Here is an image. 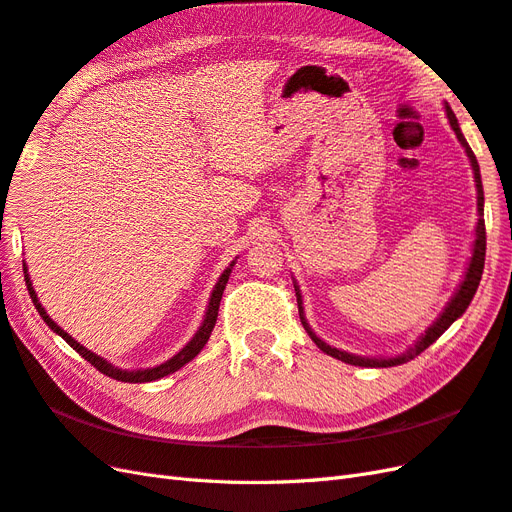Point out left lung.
<instances>
[{"instance_id": "obj_1", "label": "left lung", "mask_w": 512, "mask_h": 512, "mask_svg": "<svg viewBox=\"0 0 512 512\" xmlns=\"http://www.w3.org/2000/svg\"><path fill=\"white\" fill-rule=\"evenodd\" d=\"M445 115L447 119H450V126L456 134L458 143L465 147L467 152V158L471 162V169H473V180H476V191H478V226H476V241H473V252H471V260H469V267L465 271V278L463 282H460L458 291L454 293V297L450 299V304L445 306L443 313L439 315V319H436L432 326L426 330V334L419 336V341L410 347L408 352L400 354V356H391V358H367V356H356V354H350V352H343V350H336V347L328 345L323 339H319V336L313 332V328L308 326V321L304 317V306H302V293H299V286L295 284V295H297V308H299V319H302V326L304 330L308 332L310 339L315 341V345L319 347L321 352H326L328 356L332 358H339L343 360V363L347 365H358V367H395V365H402V363H408V360H413L415 356H419L423 350H428V347L439 339V336L452 326V323L465 313L467 306L471 304L473 295H476L478 291V284H480V278H482V269H484V254H486V230H484V191H482V178H480V167H478V160L476 156H473L469 143L465 141L463 132H460V126H458V119L452 112V108L445 104Z\"/></svg>"}]
</instances>
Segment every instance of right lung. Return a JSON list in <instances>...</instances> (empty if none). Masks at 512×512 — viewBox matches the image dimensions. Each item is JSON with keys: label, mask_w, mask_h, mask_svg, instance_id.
<instances>
[{"label": "right lung", "mask_w": 512, "mask_h": 512, "mask_svg": "<svg viewBox=\"0 0 512 512\" xmlns=\"http://www.w3.org/2000/svg\"><path fill=\"white\" fill-rule=\"evenodd\" d=\"M232 267H234V260L230 263V267L221 273L219 282L215 284L213 295H210V299H208L206 317H204V321H202V326H199V330L195 332L193 339H191L189 343H186L176 356H171V358H169V360H165V363H162V365L149 367V369H134V371L119 369V367H112V365L108 363V360H104L102 356L93 354L91 350H86L84 345H80L76 339H73V336H69L65 330H62V328L58 326V323H54V321H52V317H49V315L45 313V308L41 306L39 297H36V291H34L32 280H30V276H28V267H26V265H23V273H26L28 293H30V297H32L34 308L39 310V315L43 317V321L47 323L49 328H52L58 336H62V339H65V341L73 347V350H76L84 360H89V363H91L97 371H102L104 376H108V378H112V380H119V382H132V384H136V382H154V380H158V378H165V376H169V373H173V371H178L180 367H184L186 363H189V360H193L199 352L204 350V345H206V343H208V339H210V332H213L215 323H217L219 302H221L223 289H226V284H228V278H230V273H232Z\"/></svg>", "instance_id": "add662e5"}]
</instances>
